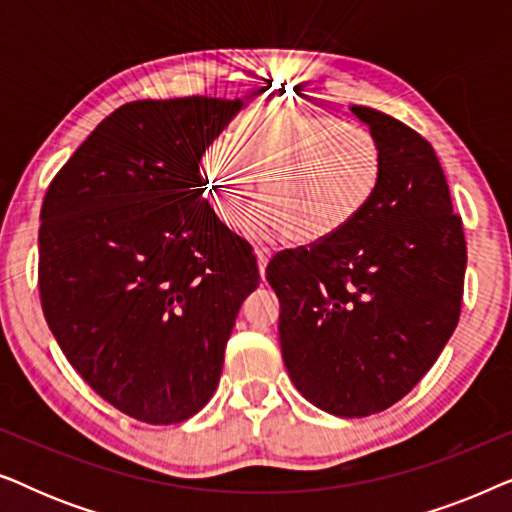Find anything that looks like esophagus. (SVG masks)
I'll list each match as a JSON object with an SVG mask.
<instances>
[{
	"label": "esophagus",
	"mask_w": 512,
	"mask_h": 512,
	"mask_svg": "<svg viewBox=\"0 0 512 512\" xmlns=\"http://www.w3.org/2000/svg\"><path fill=\"white\" fill-rule=\"evenodd\" d=\"M270 251L268 249H256V261H258V272H261V277L265 275V265L270 261Z\"/></svg>",
	"instance_id": "34e87169"
}]
</instances>
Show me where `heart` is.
Segmentation results:
<instances>
[{
  "label": "heart",
  "instance_id": "b5f03b06",
  "mask_svg": "<svg viewBox=\"0 0 512 512\" xmlns=\"http://www.w3.org/2000/svg\"><path fill=\"white\" fill-rule=\"evenodd\" d=\"M382 170L373 132L291 107L254 111L237 130V146L214 139L200 160L207 202L223 226L240 223L258 188L263 202L249 214L247 233L289 235L296 244H321L352 226Z\"/></svg>",
  "mask_w": 512,
  "mask_h": 512
}]
</instances>
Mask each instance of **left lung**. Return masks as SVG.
I'll return each instance as SVG.
<instances>
[{
  "label": "left lung",
  "mask_w": 512,
  "mask_h": 512,
  "mask_svg": "<svg viewBox=\"0 0 512 512\" xmlns=\"http://www.w3.org/2000/svg\"><path fill=\"white\" fill-rule=\"evenodd\" d=\"M349 111L382 144L377 193L333 240L277 254L265 279L296 389L331 415L368 417L401 401L457 328L466 240L433 146L382 111Z\"/></svg>",
  "instance_id": "obj_1"
}]
</instances>
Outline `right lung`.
<instances>
[{"label":"right lung","mask_w":512,"mask_h":512,"mask_svg":"<svg viewBox=\"0 0 512 512\" xmlns=\"http://www.w3.org/2000/svg\"><path fill=\"white\" fill-rule=\"evenodd\" d=\"M242 100L174 97L104 118L41 205L44 317L76 373L125 415L179 424L219 384L251 247L216 219L202 153Z\"/></svg>","instance_id":"obj_1"}]
</instances>
